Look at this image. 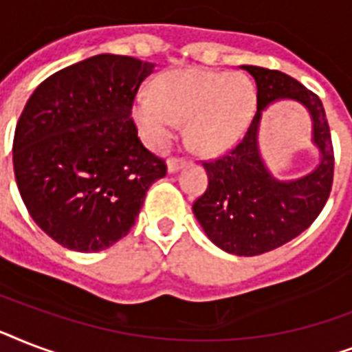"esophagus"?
I'll list each match as a JSON object with an SVG mask.
<instances>
[{"label": "esophagus", "instance_id": "1", "mask_svg": "<svg viewBox=\"0 0 352 352\" xmlns=\"http://www.w3.org/2000/svg\"><path fill=\"white\" fill-rule=\"evenodd\" d=\"M184 166V160L181 159H171L168 160V173H175V171H179Z\"/></svg>", "mask_w": 352, "mask_h": 352}]
</instances>
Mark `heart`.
Listing matches in <instances>:
<instances>
[{"mask_svg":"<svg viewBox=\"0 0 352 352\" xmlns=\"http://www.w3.org/2000/svg\"><path fill=\"white\" fill-rule=\"evenodd\" d=\"M153 93L133 102V120L144 142L166 148L186 122L188 140L204 155L234 146L250 126L257 102L248 76L225 71H171L157 80Z\"/></svg>","mask_w":352,"mask_h":352,"instance_id":"heart-1","label":"heart"}]
</instances>
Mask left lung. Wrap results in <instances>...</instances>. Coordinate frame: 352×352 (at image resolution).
I'll list each match as a JSON object with an SVG mask.
<instances>
[{"mask_svg":"<svg viewBox=\"0 0 352 352\" xmlns=\"http://www.w3.org/2000/svg\"><path fill=\"white\" fill-rule=\"evenodd\" d=\"M256 80L257 113L230 153L204 162L208 188L193 203V215L221 250L259 256L289 243L314 223L333 188L334 151L322 100L289 74L241 65ZM278 101L300 103L311 117L313 143L320 151L317 168L283 182L267 170L258 149L262 113Z\"/></svg>","mask_w":352,"mask_h":352,"instance_id":"1","label":"left lung"}]
</instances>
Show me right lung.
<instances>
[{"instance_id":"right-lung-1","label":"right lung","mask_w":352,"mask_h":352,"mask_svg":"<svg viewBox=\"0 0 352 352\" xmlns=\"http://www.w3.org/2000/svg\"><path fill=\"white\" fill-rule=\"evenodd\" d=\"M155 63L96 54L43 80L12 144L16 184L34 223L58 245L100 252L135 225L164 160L144 148L131 118Z\"/></svg>"}]
</instances>
